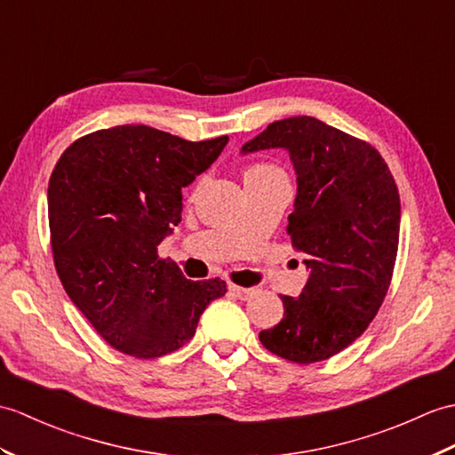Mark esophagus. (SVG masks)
<instances>
[{"label":"esophagus","mask_w":455,"mask_h":455,"mask_svg":"<svg viewBox=\"0 0 455 455\" xmlns=\"http://www.w3.org/2000/svg\"><path fill=\"white\" fill-rule=\"evenodd\" d=\"M230 292L232 294H235V297H238L240 300H248L250 297H251V294L253 292H256V291H253V289H246V287H238V284H230Z\"/></svg>","instance_id":"esophagus-1"}]
</instances>
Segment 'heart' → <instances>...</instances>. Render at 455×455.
Masks as SVG:
<instances>
[{
    "label": "heart",
    "instance_id": "heart-1",
    "mask_svg": "<svg viewBox=\"0 0 455 455\" xmlns=\"http://www.w3.org/2000/svg\"><path fill=\"white\" fill-rule=\"evenodd\" d=\"M273 176H284L281 168L275 164H267V163H258L250 166L246 171V180L248 178H273Z\"/></svg>",
    "mask_w": 455,
    "mask_h": 455
}]
</instances>
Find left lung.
I'll return each mask as SVG.
<instances>
[{
    "instance_id": "left-lung-1",
    "label": "left lung",
    "mask_w": 455,
    "mask_h": 455,
    "mask_svg": "<svg viewBox=\"0 0 455 455\" xmlns=\"http://www.w3.org/2000/svg\"><path fill=\"white\" fill-rule=\"evenodd\" d=\"M275 147L289 151L297 171L287 235L310 277L299 299L281 294L283 320L259 341L291 363L312 364L361 337L382 306L397 258L399 192L371 143L310 116L269 124L242 151Z\"/></svg>"
}]
</instances>
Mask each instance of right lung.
<instances>
[{
	"mask_svg": "<svg viewBox=\"0 0 455 455\" xmlns=\"http://www.w3.org/2000/svg\"><path fill=\"white\" fill-rule=\"evenodd\" d=\"M227 141L116 125L79 137L52 171L48 223L58 277L116 351L135 358L178 351L209 302L225 297V281L186 279L158 256V244L182 219V188Z\"/></svg>",
	"mask_w": 455,
	"mask_h": 455,
	"instance_id": "1",
	"label": "right lung"
}]
</instances>
